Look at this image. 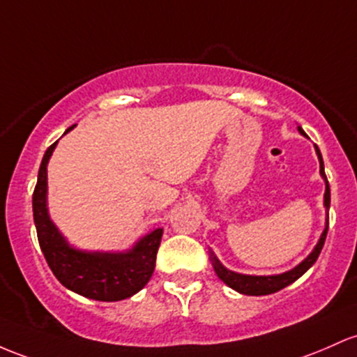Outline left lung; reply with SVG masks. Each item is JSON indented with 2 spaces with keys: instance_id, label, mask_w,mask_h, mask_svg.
I'll use <instances>...</instances> for the list:
<instances>
[{
  "instance_id": "obj_1",
  "label": "left lung",
  "mask_w": 357,
  "mask_h": 357,
  "mask_svg": "<svg viewBox=\"0 0 357 357\" xmlns=\"http://www.w3.org/2000/svg\"><path fill=\"white\" fill-rule=\"evenodd\" d=\"M298 132L301 135L307 137V134H305L303 128H301V127H298ZM315 152H317V155H319L320 176H322V179L325 181V193H324L325 229H324L322 236H320V238H319V242H317V245L313 248L312 252L308 254V256L300 262L298 266H295V268L289 269V271H284L281 274H271V276H254V274H242V273L230 271V269H227L225 266H223L222 262L218 261V257L215 256V254L210 250V259H211V264H213L215 273H217V276L220 278V280L227 284V287L236 289V291L242 293V295H250V296L271 295V293L280 291V289H283L284 287H288V284H291L293 281H296L300 276H303V274L307 273L313 264H315L317 257H319L320 250H322V248H324L325 237H327L328 208H331V188H328L327 176H325L322 154H320L319 147H317V146H315Z\"/></svg>"
}]
</instances>
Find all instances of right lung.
Listing matches in <instances>:
<instances>
[{
	"label": "right lung",
	"mask_w": 357,
	"mask_h": 357,
	"mask_svg": "<svg viewBox=\"0 0 357 357\" xmlns=\"http://www.w3.org/2000/svg\"><path fill=\"white\" fill-rule=\"evenodd\" d=\"M74 127L76 125L64 134ZM57 142L45 151L32 198L35 229L47 264L66 288L86 298L98 301L130 298L146 287L154 273L162 229L152 230L121 252L83 250L70 245L50 220L47 206V164Z\"/></svg>",
	"instance_id": "right-lung-1"
}]
</instances>
